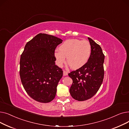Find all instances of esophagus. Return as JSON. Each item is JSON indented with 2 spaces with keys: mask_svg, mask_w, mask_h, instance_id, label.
I'll return each instance as SVG.
<instances>
[{
  "mask_svg": "<svg viewBox=\"0 0 129 129\" xmlns=\"http://www.w3.org/2000/svg\"><path fill=\"white\" fill-rule=\"evenodd\" d=\"M67 75H68V73L66 72L65 71H63V75L64 76H67Z\"/></svg>",
  "mask_w": 129,
  "mask_h": 129,
  "instance_id": "34e87169",
  "label": "esophagus"
}]
</instances>
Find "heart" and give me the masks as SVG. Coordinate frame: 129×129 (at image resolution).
<instances>
[{
  "label": "heart",
  "instance_id": "obj_1",
  "mask_svg": "<svg viewBox=\"0 0 129 129\" xmlns=\"http://www.w3.org/2000/svg\"><path fill=\"white\" fill-rule=\"evenodd\" d=\"M58 51L54 53L57 65L61 67L65 62L73 70L83 67L88 60L91 54V45L87 40L78 39L66 40L58 47Z\"/></svg>",
  "mask_w": 129,
  "mask_h": 129
}]
</instances>
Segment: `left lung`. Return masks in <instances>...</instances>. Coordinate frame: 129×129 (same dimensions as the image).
I'll return each mask as SVG.
<instances>
[{
	"instance_id": "obj_1",
	"label": "left lung",
	"mask_w": 129,
	"mask_h": 129,
	"mask_svg": "<svg viewBox=\"0 0 129 129\" xmlns=\"http://www.w3.org/2000/svg\"><path fill=\"white\" fill-rule=\"evenodd\" d=\"M91 54L87 62L81 68L69 74L73 84L70 92L78 101H85L93 97L103 83L104 77L105 55L101 47L91 38Z\"/></svg>"
}]
</instances>
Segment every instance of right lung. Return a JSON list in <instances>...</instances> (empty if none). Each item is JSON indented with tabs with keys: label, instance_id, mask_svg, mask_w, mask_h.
Segmentation results:
<instances>
[{
	"label": "right lung",
	"instance_id": "1",
	"mask_svg": "<svg viewBox=\"0 0 129 129\" xmlns=\"http://www.w3.org/2000/svg\"><path fill=\"white\" fill-rule=\"evenodd\" d=\"M63 40L39 33L25 45L20 60V76L26 93L38 102L47 103L55 98L63 71L55 65L54 52Z\"/></svg>",
	"mask_w": 129,
	"mask_h": 129
}]
</instances>
